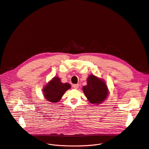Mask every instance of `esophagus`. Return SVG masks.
Returning a JSON list of instances; mask_svg holds the SVG:
<instances>
[{
  "instance_id": "obj_1",
  "label": "esophagus",
  "mask_w": 149,
  "mask_h": 149,
  "mask_svg": "<svg viewBox=\"0 0 149 149\" xmlns=\"http://www.w3.org/2000/svg\"><path fill=\"white\" fill-rule=\"evenodd\" d=\"M73 88H75V89H77V88H78V87H79V84H74V85H73Z\"/></svg>"
}]
</instances>
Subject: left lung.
Listing matches in <instances>:
<instances>
[{
    "instance_id": "obj_1",
    "label": "left lung",
    "mask_w": 149,
    "mask_h": 149,
    "mask_svg": "<svg viewBox=\"0 0 149 149\" xmlns=\"http://www.w3.org/2000/svg\"><path fill=\"white\" fill-rule=\"evenodd\" d=\"M82 89L85 95L92 104L101 103L108 95V88L104 81L93 75L88 77L87 85L84 86Z\"/></svg>"
}]
</instances>
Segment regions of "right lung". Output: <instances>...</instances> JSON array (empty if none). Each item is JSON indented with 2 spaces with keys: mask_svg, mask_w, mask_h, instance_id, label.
I'll use <instances>...</instances> for the list:
<instances>
[{
  "mask_svg": "<svg viewBox=\"0 0 149 149\" xmlns=\"http://www.w3.org/2000/svg\"><path fill=\"white\" fill-rule=\"evenodd\" d=\"M71 88L68 83H62L58 77L54 78L44 87L43 92L46 100L51 102H58L67 90Z\"/></svg>",
  "mask_w": 149,
  "mask_h": 149,
  "instance_id": "1",
  "label": "right lung"
}]
</instances>
